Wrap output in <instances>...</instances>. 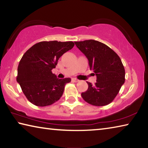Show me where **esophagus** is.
Listing matches in <instances>:
<instances>
[{
	"label": "esophagus",
	"instance_id": "obj_1",
	"mask_svg": "<svg viewBox=\"0 0 148 148\" xmlns=\"http://www.w3.org/2000/svg\"><path fill=\"white\" fill-rule=\"evenodd\" d=\"M72 81L74 82H76H76H79V80L77 79H76V78H72Z\"/></svg>",
	"mask_w": 148,
	"mask_h": 148
}]
</instances>
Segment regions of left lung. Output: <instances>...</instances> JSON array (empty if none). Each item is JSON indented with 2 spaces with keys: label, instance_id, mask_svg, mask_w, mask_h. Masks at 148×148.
<instances>
[{
  "label": "left lung",
  "instance_id": "8db88e82",
  "mask_svg": "<svg viewBox=\"0 0 148 148\" xmlns=\"http://www.w3.org/2000/svg\"><path fill=\"white\" fill-rule=\"evenodd\" d=\"M74 43L86 56L90 70L97 76L95 85L87 82L88 89L82 93V98L93 106L109 104L125 83V71L121 59L114 50L101 42L88 40Z\"/></svg>",
  "mask_w": 148,
  "mask_h": 148
}]
</instances>
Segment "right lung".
<instances>
[{"mask_svg": "<svg viewBox=\"0 0 148 148\" xmlns=\"http://www.w3.org/2000/svg\"><path fill=\"white\" fill-rule=\"evenodd\" d=\"M73 42L43 41L24 53L17 68V82L27 99L37 106L51 105L60 99L71 79H58L52 73L59 59L74 47Z\"/></svg>", "mask_w": 148, "mask_h": 148, "instance_id": "right-lung-1", "label": "right lung"}]
</instances>
